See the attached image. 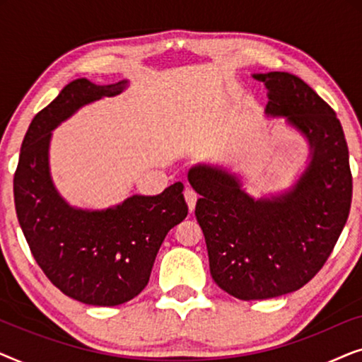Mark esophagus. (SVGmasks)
Wrapping results in <instances>:
<instances>
[{
	"instance_id": "esophagus-1",
	"label": "esophagus",
	"mask_w": 362,
	"mask_h": 362,
	"mask_svg": "<svg viewBox=\"0 0 362 362\" xmlns=\"http://www.w3.org/2000/svg\"><path fill=\"white\" fill-rule=\"evenodd\" d=\"M185 199H186V202H187V207H189V211H194V207H196V201H197V194L192 189H189V187H187V189L185 191Z\"/></svg>"
}]
</instances>
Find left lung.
<instances>
[{
	"mask_svg": "<svg viewBox=\"0 0 362 362\" xmlns=\"http://www.w3.org/2000/svg\"><path fill=\"white\" fill-rule=\"evenodd\" d=\"M269 90L267 115L284 117L311 150L290 191L254 199L239 177L197 165L187 181L201 197L196 219L211 275L239 300H267L308 284L333 252L348 221L353 176L343 127L333 108L293 74H254Z\"/></svg>",
	"mask_w": 362,
	"mask_h": 362,
	"instance_id": "left-lung-1",
	"label": "left lung"
}]
</instances>
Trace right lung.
Returning <instances> with one entry per match:
<instances>
[{
	"label": "right lung",
	"mask_w": 362,
	"mask_h": 362,
	"mask_svg": "<svg viewBox=\"0 0 362 362\" xmlns=\"http://www.w3.org/2000/svg\"><path fill=\"white\" fill-rule=\"evenodd\" d=\"M127 83H67L33 118L13 182L19 226L37 265L64 295L95 306L122 305L141 293L166 234L187 216L182 182L103 211L69 206L54 187L51 132L87 103L118 95Z\"/></svg>",
	"instance_id": "obj_1"
}]
</instances>
